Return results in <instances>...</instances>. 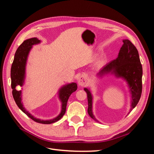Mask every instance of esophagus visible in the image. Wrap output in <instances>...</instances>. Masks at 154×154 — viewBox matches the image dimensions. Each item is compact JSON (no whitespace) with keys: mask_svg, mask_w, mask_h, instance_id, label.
Listing matches in <instances>:
<instances>
[{"mask_svg":"<svg viewBox=\"0 0 154 154\" xmlns=\"http://www.w3.org/2000/svg\"><path fill=\"white\" fill-rule=\"evenodd\" d=\"M87 82V77L85 75H82V76H81L80 77V78H79L78 85H80V86H81V87H83V86H84L86 84Z\"/></svg>","mask_w":154,"mask_h":154,"instance_id":"esophagus-1","label":"esophagus"}]
</instances>
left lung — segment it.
Returning a JSON list of instances; mask_svg holds the SVG:
<instances>
[{
  "instance_id": "obj_1",
  "label": "left lung",
  "mask_w": 154,
  "mask_h": 154,
  "mask_svg": "<svg viewBox=\"0 0 154 154\" xmlns=\"http://www.w3.org/2000/svg\"><path fill=\"white\" fill-rule=\"evenodd\" d=\"M123 44L121 48L117 58L106 64L96 74V76L102 78L107 74L114 75L116 78H121L127 83L130 94V112L140 100L142 92V65L139 59L137 49L128 39L123 40ZM87 94L88 114L96 122L92 112L93 96L87 88H84Z\"/></svg>"
}]
</instances>
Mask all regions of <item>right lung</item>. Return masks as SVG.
Returning a JSON list of instances; mask_svg holds the SVG:
<instances>
[{"label":"right lung","instance_id":"1","mask_svg":"<svg viewBox=\"0 0 154 154\" xmlns=\"http://www.w3.org/2000/svg\"><path fill=\"white\" fill-rule=\"evenodd\" d=\"M41 40L36 37L27 39L23 42V43L18 48L14 57V60L11 68V88L13 98L17 106L23 112L26 114L29 118L35 122L42 124H51L58 122L61 119L66 113L67 101L69 96L72 92L77 90V84L76 83H70L62 86L59 88L58 92V98L61 102V111L60 113L51 119L43 120L35 118L27 111L23 105L22 100V91H17L16 87L18 85L22 87L24 85L26 80V65L30 51L35 45L39 44Z\"/></svg>","mask_w":154,"mask_h":154}]
</instances>
